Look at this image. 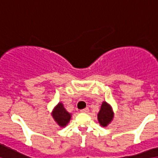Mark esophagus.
I'll list each match as a JSON object with an SVG mask.
<instances>
[{
	"mask_svg": "<svg viewBox=\"0 0 158 158\" xmlns=\"http://www.w3.org/2000/svg\"><path fill=\"white\" fill-rule=\"evenodd\" d=\"M81 113H88L89 112V108H85V109H82V110H81Z\"/></svg>",
	"mask_w": 158,
	"mask_h": 158,
	"instance_id": "obj_1",
	"label": "esophagus"
}]
</instances>
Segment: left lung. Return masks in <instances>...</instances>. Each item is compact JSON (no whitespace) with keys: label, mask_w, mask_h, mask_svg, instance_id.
<instances>
[{"label":"left lung","mask_w":158,"mask_h":158,"mask_svg":"<svg viewBox=\"0 0 158 158\" xmlns=\"http://www.w3.org/2000/svg\"><path fill=\"white\" fill-rule=\"evenodd\" d=\"M97 118L99 123L102 127H106L113 119L114 112L112 108L106 101H104L101 105V110L97 114Z\"/></svg>","instance_id":"obj_1"}]
</instances>
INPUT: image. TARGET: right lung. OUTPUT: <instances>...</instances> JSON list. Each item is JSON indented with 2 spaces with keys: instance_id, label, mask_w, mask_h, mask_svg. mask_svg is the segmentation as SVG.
<instances>
[{
  "instance_id": "1",
  "label": "right lung",
  "mask_w": 158,
  "mask_h": 158,
  "mask_svg": "<svg viewBox=\"0 0 158 158\" xmlns=\"http://www.w3.org/2000/svg\"><path fill=\"white\" fill-rule=\"evenodd\" d=\"M52 116L60 127H65L69 123L71 117H72V114L66 110V109L64 108L62 103L60 102L53 109Z\"/></svg>"
}]
</instances>
